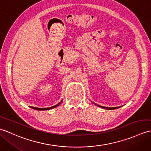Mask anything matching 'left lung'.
Segmentation results:
<instances>
[{
    "label": "left lung",
    "instance_id": "left-lung-1",
    "mask_svg": "<svg viewBox=\"0 0 151 151\" xmlns=\"http://www.w3.org/2000/svg\"><path fill=\"white\" fill-rule=\"evenodd\" d=\"M95 105H97V106H99V107H101V108H104V109H106V110H114V109H117V108H120L121 106H119V107H112V108H110V107H105V106H100V105H98V104H95V103H94Z\"/></svg>",
    "mask_w": 151,
    "mask_h": 151
}]
</instances>
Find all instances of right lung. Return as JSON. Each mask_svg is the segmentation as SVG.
<instances>
[{
  "label": "right lung",
  "instance_id": "add662e5",
  "mask_svg": "<svg viewBox=\"0 0 151 151\" xmlns=\"http://www.w3.org/2000/svg\"><path fill=\"white\" fill-rule=\"evenodd\" d=\"M62 102V101H61L60 102H59L58 104L54 106H52V107H49V108H36V107H32V106H30V108L34 109V110H50V109H52V108H56L57 106H58L61 104V102Z\"/></svg>",
  "mask_w": 151,
  "mask_h": 151
}]
</instances>
